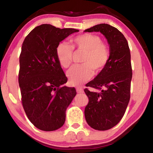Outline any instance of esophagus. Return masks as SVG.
Wrapping results in <instances>:
<instances>
[{"label": "esophagus", "mask_w": 153, "mask_h": 153, "mask_svg": "<svg viewBox=\"0 0 153 153\" xmlns=\"http://www.w3.org/2000/svg\"><path fill=\"white\" fill-rule=\"evenodd\" d=\"M76 91L77 93H82L83 92H84V90H83L82 88H76Z\"/></svg>", "instance_id": "34e87169"}]
</instances>
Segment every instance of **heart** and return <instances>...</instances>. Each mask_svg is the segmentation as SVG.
Instances as JSON below:
<instances>
[{
  "instance_id": "heart-1",
  "label": "heart",
  "mask_w": 153,
  "mask_h": 153,
  "mask_svg": "<svg viewBox=\"0 0 153 153\" xmlns=\"http://www.w3.org/2000/svg\"><path fill=\"white\" fill-rule=\"evenodd\" d=\"M71 45L61 42L56 47V55L59 64L67 68L74 59V50L84 53L82 65L71 67L67 71V76L71 86H78L91 78L94 71L100 73L109 61L110 51L108 45L102 42L99 36L93 33H82L72 38Z\"/></svg>"
}]
</instances>
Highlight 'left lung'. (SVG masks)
<instances>
[{
  "mask_svg": "<svg viewBox=\"0 0 153 153\" xmlns=\"http://www.w3.org/2000/svg\"><path fill=\"white\" fill-rule=\"evenodd\" d=\"M84 32H100L109 45L107 65L86 85L98 91L84 89L89 99L84 110L86 122L97 130H107L122 119L130 99L132 77L130 51L123 33L110 25L98 24Z\"/></svg>",
  "mask_w": 153,
  "mask_h": 153,
  "instance_id": "1",
  "label": "left lung"
}]
</instances>
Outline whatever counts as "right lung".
Listing matches in <instances>:
<instances>
[{"label":"right lung","mask_w":153,"mask_h":153,"mask_svg":"<svg viewBox=\"0 0 153 153\" xmlns=\"http://www.w3.org/2000/svg\"><path fill=\"white\" fill-rule=\"evenodd\" d=\"M78 30L60 29L50 24L36 27L22 44L19 56V85L27 118L42 131L63 126L65 111L76 90L63 86L67 77L56 55V47Z\"/></svg>","instance_id":"1"}]
</instances>
